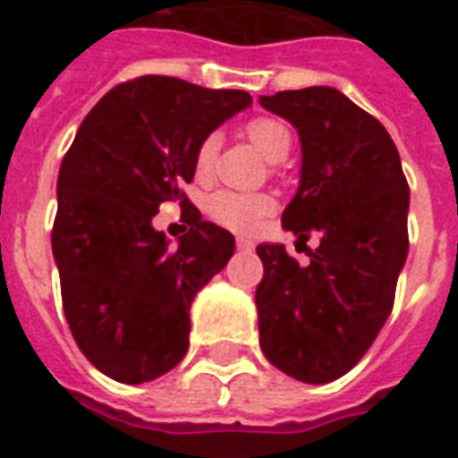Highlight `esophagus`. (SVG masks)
<instances>
[{"label":"esophagus","mask_w":458,"mask_h":458,"mask_svg":"<svg viewBox=\"0 0 458 458\" xmlns=\"http://www.w3.org/2000/svg\"><path fill=\"white\" fill-rule=\"evenodd\" d=\"M238 250H245V252H250V250H255V245H252V242H250V240L238 238Z\"/></svg>","instance_id":"34e87169"}]
</instances>
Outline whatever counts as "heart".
Wrapping results in <instances>:
<instances>
[{"label": "heart", "instance_id": "heart-1", "mask_svg": "<svg viewBox=\"0 0 458 458\" xmlns=\"http://www.w3.org/2000/svg\"><path fill=\"white\" fill-rule=\"evenodd\" d=\"M245 131H248V140L252 141V147L269 161H277L292 147V134H289L287 127L282 122L269 120V117L252 120L245 127ZM216 154H218V137H206L200 141L196 159H193V169H196L199 179H208L213 174ZM206 210H208L210 218L223 228L250 235L259 228V223L272 210V200L267 196H258V193L218 191L206 200Z\"/></svg>", "mask_w": 458, "mask_h": 458}]
</instances>
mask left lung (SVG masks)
Here are the masks:
<instances>
[{"label":"left lung","instance_id":"1","mask_svg":"<svg viewBox=\"0 0 458 458\" xmlns=\"http://www.w3.org/2000/svg\"><path fill=\"white\" fill-rule=\"evenodd\" d=\"M259 105L301 141L299 189L282 225L299 240L321 238L307 267L282 242L258 245L259 345L289 377L324 385L363 358L393 311L410 189L387 130L336 88L262 95Z\"/></svg>","mask_w":458,"mask_h":458}]
</instances>
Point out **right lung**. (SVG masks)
Segmentation results:
<instances>
[{"label": "right lung", "mask_w": 458, "mask_h": 458, "mask_svg": "<svg viewBox=\"0 0 458 458\" xmlns=\"http://www.w3.org/2000/svg\"><path fill=\"white\" fill-rule=\"evenodd\" d=\"M252 105L245 90H210L144 75L103 95L58 171L51 248L64 311L85 358L117 383H149L189 351L191 301L235 252V238L200 218L171 240L151 225L193 181L200 141Z\"/></svg>", "instance_id": "right-lung-1"}]
</instances>
